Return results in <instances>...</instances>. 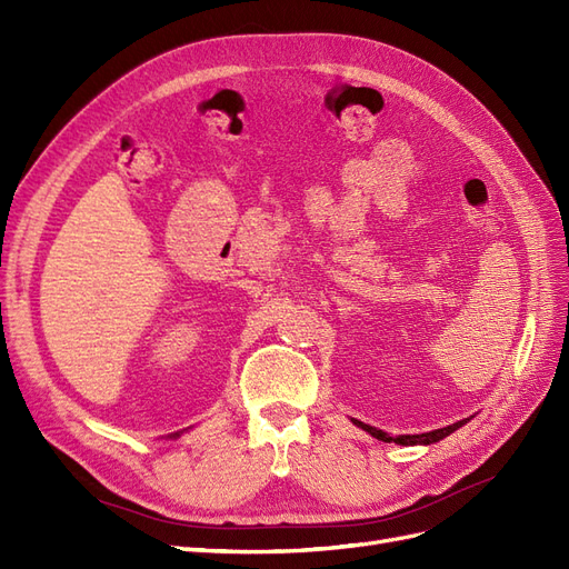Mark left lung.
<instances>
[{"instance_id":"obj_1","label":"left lung","mask_w":569,"mask_h":569,"mask_svg":"<svg viewBox=\"0 0 569 569\" xmlns=\"http://www.w3.org/2000/svg\"><path fill=\"white\" fill-rule=\"evenodd\" d=\"M351 420H353V418H351ZM470 420H472V418H465V420H458V422H453V425H449V427L432 429V432H425V435H399V437H391V435L382 432V429L370 427V425L360 422V420H353V425L360 427V429H366V432H368L370 437L380 439V441H387V443H401V446H418V443H422V446H427V443H435V441H441L443 437L453 435L458 427H462L465 422H470Z\"/></svg>"}]
</instances>
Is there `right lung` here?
<instances>
[{
  "instance_id": "obj_1",
  "label": "right lung",
  "mask_w": 569,
  "mask_h": 569,
  "mask_svg": "<svg viewBox=\"0 0 569 569\" xmlns=\"http://www.w3.org/2000/svg\"><path fill=\"white\" fill-rule=\"evenodd\" d=\"M173 437H180V435H173Z\"/></svg>"
}]
</instances>
